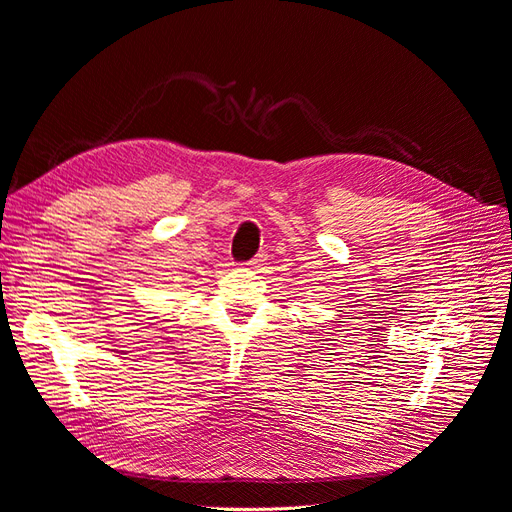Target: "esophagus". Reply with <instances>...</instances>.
Returning a JSON list of instances; mask_svg holds the SVG:
<instances>
[{"mask_svg":"<svg viewBox=\"0 0 512 512\" xmlns=\"http://www.w3.org/2000/svg\"><path fill=\"white\" fill-rule=\"evenodd\" d=\"M261 263H263V255H259L257 259H253V261H249V268L251 270H257L259 266H261Z\"/></svg>","mask_w":512,"mask_h":512,"instance_id":"1","label":"esophagus"}]
</instances>
